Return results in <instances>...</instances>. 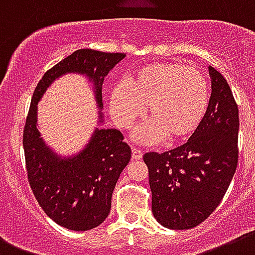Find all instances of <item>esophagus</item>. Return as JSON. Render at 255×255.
<instances>
[{
    "instance_id": "1",
    "label": "esophagus",
    "mask_w": 255,
    "mask_h": 255,
    "mask_svg": "<svg viewBox=\"0 0 255 255\" xmlns=\"http://www.w3.org/2000/svg\"><path fill=\"white\" fill-rule=\"evenodd\" d=\"M131 151H133V159H141L142 155H143V153L139 149H137V147H133Z\"/></svg>"
}]
</instances>
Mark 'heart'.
Listing matches in <instances>:
<instances>
[{
	"label": "heart",
	"mask_w": 255,
	"mask_h": 255,
	"mask_svg": "<svg viewBox=\"0 0 255 255\" xmlns=\"http://www.w3.org/2000/svg\"><path fill=\"white\" fill-rule=\"evenodd\" d=\"M210 90L201 70L182 62H154L138 69L130 86L118 82L110 94V112L122 128H130L147 106L150 121L134 133L141 143L165 137L181 141L198 129L208 112Z\"/></svg>",
	"instance_id": "b5f03b06"
}]
</instances>
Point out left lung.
Listing matches in <instances>:
<instances>
[{
    "label": "left lung",
    "mask_w": 255,
    "mask_h": 255,
    "mask_svg": "<svg viewBox=\"0 0 255 255\" xmlns=\"http://www.w3.org/2000/svg\"><path fill=\"white\" fill-rule=\"evenodd\" d=\"M212 96L201 125L186 143L146 153L151 212L173 230L195 228L217 209L238 163V106L228 81L209 66Z\"/></svg>",
    "instance_id": "obj_1"
}]
</instances>
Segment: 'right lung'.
I'll return each instance as SVG.
<instances>
[{"instance_id": "right-lung-1", "label": "right lung", "mask_w": 255, "mask_h": 255, "mask_svg": "<svg viewBox=\"0 0 255 255\" xmlns=\"http://www.w3.org/2000/svg\"><path fill=\"white\" fill-rule=\"evenodd\" d=\"M124 53L80 49L43 74L31 98L23 130L27 179L43 212L56 224L74 232L100 226L112 208V194L131 149L117 129H105L102 85ZM66 74L85 76L93 89L99 109L97 128L87 145L73 155L57 153L40 137L38 104L47 89Z\"/></svg>"}]
</instances>
